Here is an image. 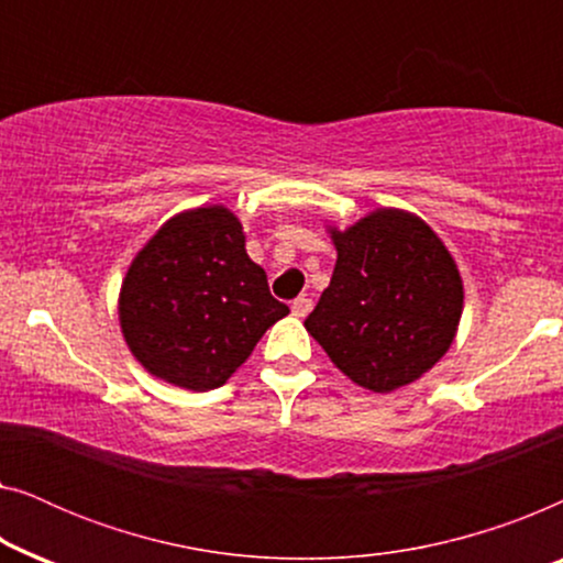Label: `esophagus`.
Returning a JSON list of instances; mask_svg holds the SVG:
<instances>
[{
    "instance_id": "34e87169",
    "label": "esophagus",
    "mask_w": 563,
    "mask_h": 563,
    "mask_svg": "<svg viewBox=\"0 0 563 563\" xmlns=\"http://www.w3.org/2000/svg\"><path fill=\"white\" fill-rule=\"evenodd\" d=\"M310 310H312V299L297 297L295 302H291V314H295V318H305V314Z\"/></svg>"
}]
</instances>
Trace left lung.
<instances>
[{"mask_svg": "<svg viewBox=\"0 0 563 563\" xmlns=\"http://www.w3.org/2000/svg\"><path fill=\"white\" fill-rule=\"evenodd\" d=\"M333 279L307 314V333L361 387H405L453 343L464 307L459 268L441 238L402 210L333 230Z\"/></svg>", "mask_w": 563, "mask_h": 563, "instance_id": "1", "label": "left lung"}]
</instances>
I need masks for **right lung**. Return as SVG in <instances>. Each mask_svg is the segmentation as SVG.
Listing matches in <instances>:
<instances>
[{
	"label": "right lung",
	"mask_w": 563,
	"mask_h": 563,
	"mask_svg": "<svg viewBox=\"0 0 563 563\" xmlns=\"http://www.w3.org/2000/svg\"><path fill=\"white\" fill-rule=\"evenodd\" d=\"M289 307L245 253L241 222L225 207L168 220L128 268L120 325L133 356L176 387H222Z\"/></svg>",
	"instance_id": "right-lung-1"
}]
</instances>
